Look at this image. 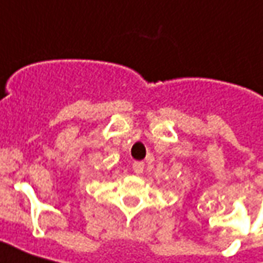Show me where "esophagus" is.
Listing matches in <instances>:
<instances>
[{
	"instance_id": "obj_1",
	"label": "esophagus",
	"mask_w": 263,
	"mask_h": 263,
	"mask_svg": "<svg viewBox=\"0 0 263 263\" xmlns=\"http://www.w3.org/2000/svg\"><path fill=\"white\" fill-rule=\"evenodd\" d=\"M143 170H144V164L141 163V161H135L133 163V171H135V174H141L143 173Z\"/></svg>"
}]
</instances>
